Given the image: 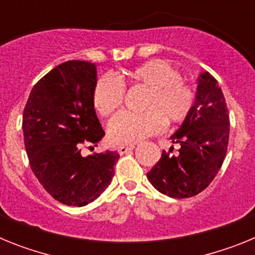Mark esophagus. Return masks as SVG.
<instances>
[{
	"label": "esophagus",
	"instance_id": "obj_1",
	"mask_svg": "<svg viewBox=\"0 0 255 255\" xmlns=\"http://www.w3.org/2000/svg\"><path fill=\"white\" fill-rule=\"evenodd\" d=\"M134 145H120V147L117 148V152H119V154H125V153L130 152V150L134 149Z\"/></svg>",
	"mask_w": 255,
	"mask_h": 255
}]
</instances>
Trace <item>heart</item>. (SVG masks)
Segmentation results:
<instances>
[{
	"label": "heart",
	"instance_id": "obj_1",
	"mask_svg": "<svg viewBox=\"0 0 255 255\" xmlns=\"http://www.w3.org/2000/svg\"><path fill=\"white\" fill-rule=\"evenodd\" d=\"M138 84L147 88L141 102L143 112H121L110 123V138L119 144H135L161 131L167 125H177L188 119L194 108L197 93L181 80L175 67L153 58L131 67L125 75L101 76L92 91V103L103 117L119 111L125 98V87Z\"/></svg>",
	"mask_w": 255,
	"mask_h": 255
}]
</instances>
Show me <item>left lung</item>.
Instances as JSON below:
<instances>
[{
    "mask_svg": "<svg viewBox=\"0 0 255 255\" xmlns=\"http://www.w3.org/2000/svg\"><path fill=\"white\" fill-rule=\"evenodd\" d=\"M230 117L217 80L209 73L200 75L197 101L188 119L171 136L180 144L179 153L163 150L147 173L148 180L162 194L190 198L212 182L227 152Z\"/></svg>",
    "mask_w": 255,
    "mask_h": 255,
    "instance_id": "obj_1",
    "label": "left lung"
}]
</instances>
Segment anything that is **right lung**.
I'll list each match as a JSON object with an SVG mask.
<instances>
[{"label":"right lung","instance_id":"right-lung-1","mask_svg":"<svg viewBox=\"0 0 255 255\" xmlns=\"http://www.w3.org/2000/svg\"><path fill=\"white\" fill-rule=\"evenodd\" d=\"M96 66L66 61L38 80L22 114L24 144L31 171L49 195L83 207L106 190L114 177L117 152L82 155L94 149L105 131L92 103Z\"/></svg>","mask_w":255,"mask_h":255}]
</instances>
